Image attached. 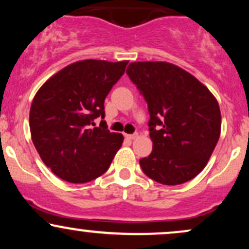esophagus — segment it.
<instances>
[{"label":"esophagus","instance_id":"obj_1","mask_svg":"<svg viewBox=\"0 0 249 249\" xmlns=\"http://www.w3.org/2000/svg\"><path fill=\"white\" fill-rule=\"evenodd\" d=\"M125 137H126L127 139H130V141H132V139H136L137 137H138V134H137V133H133V134H125Z\"/></svg>","mask_w":249,"mask_h":249}]
</instances>
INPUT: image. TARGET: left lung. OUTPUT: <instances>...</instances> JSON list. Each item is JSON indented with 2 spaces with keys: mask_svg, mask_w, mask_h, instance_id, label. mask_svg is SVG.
Masks as SVG:
<instances>
[{
  "mask_svg": "<svg viewBox=\"0 0 249 249\" xmlns=\"http://www.w3.org/2000/svg\"><path fill=\"white\" fill-rule=\"evenodd\" d=\"M126 72L147 102L152 152L142 172L162 185H180L204 170L221 131L215 97L186 70L167 62H133Z\"/></svg>",
  "mask_w": 249,
  "mask_h": 249,
  "instance_id": "obj_1",
  "label": "left lung"
}]
</instances>
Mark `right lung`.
<instances>
[{"instance_id":"right-lung-1","label":"right lung","mask_w":249,"mask_h":249,"mask_svg":"<svg viewBox=\"0 0 249 249\" xmlns=\"http://www.w3.org/2000/svg\"><path fill=\"white\" fill-rule=\"evenodd\" d=\"M128 61L84 59L69 64L39 88L30 107L31 139L37 152L58 178L83 184L107 171L124 141L110 132L104 101L124 73Z\"/></svg>"}]
</instances>
